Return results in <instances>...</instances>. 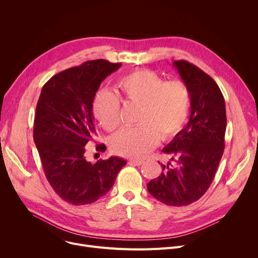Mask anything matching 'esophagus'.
Here are the masks:
<instances>
[{"instance_id": "obj_1", "label": "esophagus", "mask_w": 258, "mask_h": 258, "mask_svg": "<svg viewBox=\"0 0 258 258\" xmlns=\"http://www.w3.org/2000/svg\"><path fill=\"white\" fill-rule=\"evenodd\" d=\"M130 164L140 166V165L143 164V161H141V160H130Z\"/></svg>"}]
</instances>
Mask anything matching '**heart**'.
<instances>
[{
	"mask_svg": "<svg viewBox=\"0 0 258 258\" xmlns=\"http://www.w3.org/2000/svg\"><path fill=\"white\" fill-rule=\"evenodd\" d=\"M119 96L139 105L135 127L123 128L111 140L112 150L124 157L139 158L151 152L159 138L167 141L182 131L191 108V93L179 80L164 81L154 71L140 69L117 80ZM93 114L107 132L120 125V100L108 91L99 92Z\"/></svg>",
	"mask_w": 258,
	"mask_h": 258,
	"instance_id": "heart-1",
	"label": "heart"
}]
</instances>
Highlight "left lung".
<instances>
[{"label": "left lung", "mask_w": 258, "mask_h": 258, "mask_svg": "<svg viewBox=\"0 0 258 258\" xmlns=\"http://www.w3.org/2000/svg\"><path fill=\"white\" fill-rule=\"evenodd\" d=\"M173 66L191 93L190 118L163 148L174 164H161V174L147 184V190L163 204L179 207L208 190L224 153L227 117L223 94L208 74L186 60Z\"/></svg>", "instance_id": "obj_1"}]
</instances>
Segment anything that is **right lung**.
Segmentation results:
<instances>
[{
    "label": "right lung",
    "instance_id": "1",
    "mask_svg": "<svg viewBox=\"0 0 258 258\" xmlns=\"http://www.w3.org/2000/svg\"><path fill=\"white\" fill-rule=\"evenodd\" d=\"M121 62L89 60L51 77L44 85L36 104L33 139L46 178L57 196L72 205L96 202L113 187L126 161L111 157L91 163L86 144L96 127L93 100L106 76ZM96 150L104 152V144Z\"/></svg>",
    "mask_w": 258,
    "mask_h": 258
}]
</instances>
